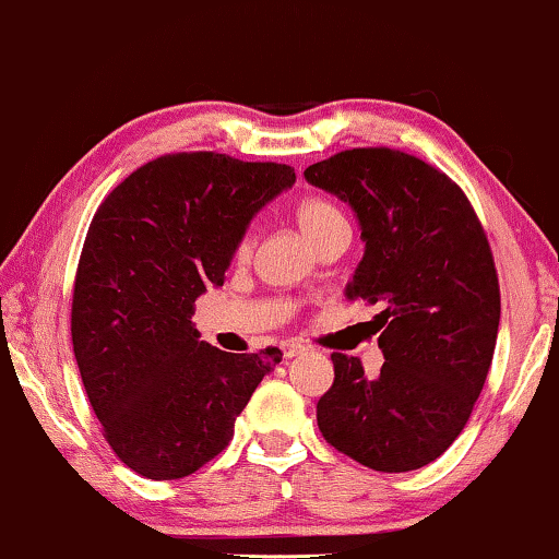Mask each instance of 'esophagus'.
Returning <instances> with one entry per match:
<instances>
[{"label": "esophagus", "instance_id": "obj_1", "mask_svg": "<svg viewBox=\"0 0 559 559\" xmlns=\"http://www.w3.org/2000/svg\"><path fill=\"white\" fill-rule=\"evenodd\" d=\"M304 352H306V346L298 344V341H288V344H283V356H286V359H294V356L304 354Z\"/></svg>", "mask_w": 559, "mask_h": 559}]
</instances>
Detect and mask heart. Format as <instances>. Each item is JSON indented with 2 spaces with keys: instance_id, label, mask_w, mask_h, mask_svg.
Wrapping results in <instances>:
<instances>
[{
  "instance_id": "heart-1",
  "label": "heart",
  "mask_w": 559,
  "mask_h": 559,
  "mask_svg": "<svg viewBox=\"0 0 559 559\" xmlns=\"http://www.w3.org/2000/svg\"><path fill=\"white\" fill-rule=\"evenodd\" d=\"M296 221L298 226H301L304 236L308 238V243H316L323 233H329L338 226H346V218L344 213L338 211L336 203H331L329 198H321V195H311V198H304L301 203L296 205ZM253 243H255V233L248 228L243 230V236L238 238V246H236V255L238 258H248L253 251Z\"/></svg>"
}]
</instances>
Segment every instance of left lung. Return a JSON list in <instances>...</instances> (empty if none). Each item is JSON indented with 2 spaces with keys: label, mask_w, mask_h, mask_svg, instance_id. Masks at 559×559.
<instances>
[{
  "label": "left lung",
  "mask_w": 559,
  "mask_h": 559,
  "mask_svg": "<svg viewBox=\"0 0 559 559\" xmlns=\"http://www.w3.org/2000/svg\"><path fill=\"white\" fill-rule=\"evenodd\" d=\"M304 175L359 215L366 251L346 294L384 308L379 377L333 352L319 429L369 469H419L462 435L492 366L499 278L487 233L447 173L402 150H341Z\"/></svg>",
  "instance_id": "left-lung-1"
}]
</instances>
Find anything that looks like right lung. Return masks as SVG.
Listing matches in <instances>:
<instances>
[{
	"mask_svg": "<svg viewBox=\"0 0 559 559\" xmlns=\"http://www.w3.org/2000/svg\"><path fill=\"white\" fill-rule=\"evenodd\" d=\"M296 182L283 163L198 150L140 165L99 203L72 294V348L103 437L147 479L218 456L281 361L198 341L195 298L223 286L253 215Z\"/></svg>",
	"mask_w": 559,
	"mask_h": 559,
	"instance_id": "right-lung-1",
	"label": "right lung"
}]
</instances>
